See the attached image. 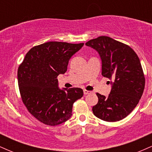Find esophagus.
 Listing matches in <instances>:
<instances>
[{"instance_id": "34e87169", "label": "esophagus", "mask_w": 152, "mask_h": 152, "mask_svg": "<svg viewBox=\"0 0 152 152\" xmlns=\"http://www.w3.org/2000/svg\"><path fill=\"white\" fill-rule=\"evenodd\" d=\"M90 93H91V91H89L83 90V94H84V95H87V94H89Z\"/></svg>"}]
</instances>
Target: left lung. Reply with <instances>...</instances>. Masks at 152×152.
<instances>
[{
    "instance_id": "1",
    "label": "left lung",
    "mask_w": 152,
    "mask_h": 152,
    "mask_svg": "<svg viewBox=\"0 0 152 152\" xmlns=\"http://www.w3.org/2000/svg\"><path fill=\"white\" fill-rule=\"evenodd\" d=\"M86 46L98 52L102 75L111 85L107 97L96 94L94 114L106 121H120L133 111L144 92L145 78L139 57L129 46L108 36L90 40Z\"/></svg>"
}]
</instances>
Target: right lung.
I'll return each instance as SVG.
<instances>
[{
  "label": "right lung",
  "mask_w": 152,
  "mask_h": 152,
  "mask_svg": "<svg viewBox=\"0 0 152 152\" xmlns=\"http://www.w3.org/2000/svg\"><path fill=\"white\" fill-rule=\"evenodd\" d=\"M83 43L50 41L33 47L18 69L23 104L38 121L56 126L72 116L73 104L83 95L80 88H60L57 76L64 74L70 58Z\"/></svg>",
  "instance_id": "add662e5"
}]
</instances>
